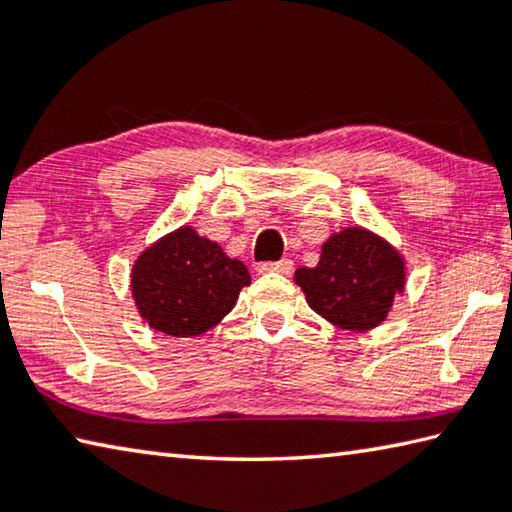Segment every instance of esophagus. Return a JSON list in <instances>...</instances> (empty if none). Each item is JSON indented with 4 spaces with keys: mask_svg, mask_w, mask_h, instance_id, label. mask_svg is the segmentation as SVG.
Returning <instances> with one entry per match:
<instances>
[{
    "mask_svg": "<svg viewBox=\"0 0 512 512\" xmlns=\"http://www.w3.org/2000/svg\"><path fill=\"white\" fill-rule=\"evenodd\" d=\"M293 271L291 259H280V262H262L257 264V273H282L289 275Z\"/></svg>",
    "mask_w": 512,
    "mask_h": 512,
    "instance_id": "obj_1",
    "label": "esophagus"
}]
</instances>
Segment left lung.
Wrapping results in <instances>:
<instances>
[{
  "label": "left lung",
  "mask_w": 512,
  "mask_h": 512,
  "mask_svg": "<svg viewBox=\"0 0 512 512\" xmlns=\"http://www.w3.org/2000/svg\"><path fill=\"white\" fill-rule=\"evenodd\" d=\"M296 284L316 314L341 329L363 332L377 327L404 291V262L384 239L348 228L325 241L314 268H298Z\"/></svg>",
  "instance_id": "8db88e82"
}]
</instances>
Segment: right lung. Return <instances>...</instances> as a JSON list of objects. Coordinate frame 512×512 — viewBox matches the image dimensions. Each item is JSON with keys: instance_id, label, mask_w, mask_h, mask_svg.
Returning a JSON list of instances; mask_svg holds the SVG:
<instances>
[{"instance_id": "add662e5", "label": "right lung", "mask_w": 512, "mask_h": 512, "mask_svg": "<svg viewBox=\"0 0 512 512\" xmlns=\"http://www.w3.org/2000/svg\"><path fill=\"white\" fill-rule=\"evenodd\" d=\"M248 284V268L192 228L162 237L133 266V298L142 318L180 339L212 329Z\"/></svg>"}]
</instances>
